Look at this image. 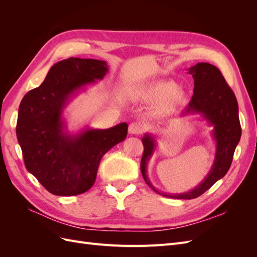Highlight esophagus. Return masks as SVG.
<instances>
[{
    "mask_svg": "<svg viewBox=\"0 0 257 257\" xmlns=\"http://www.w3.org/2000/svg\"><path fill=\"white\" fill-rule=\"evenodd\" d=\"M143 131H144V125H143L142 123L133 122V123H131L130 125H128V133L132 134V135L141 134Z\"/></svg>",
    "mask_w": 257,
    "mask_h": 257,
    "instance_id": "34e87169",
    "label": "esophagus"
}]
</instances>
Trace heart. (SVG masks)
I'll list each match as a JSON object with an SVG mask.
<instances>
[{
    "label": "heart",
    "instance_id": "obj_1",
    "mask_svg": "<svg viewBox=\"0 0 257 257\" xmlns=\"http://www.w3.org/2000/svg\"><path fill=\"white\" fill-rule=\"evenodd\" d=\"M185 92L177 87V83L172 80H159L139 88L134 93V98L142 103L158 102L159 111L173 110L183 104Z\"/></svg>",
    "mask_w": 257,
    "mask_h": 257
}]
</instances>
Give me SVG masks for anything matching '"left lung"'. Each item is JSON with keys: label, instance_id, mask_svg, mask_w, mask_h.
I'll use <instances>...</instances> for the list:
<instances>
[{"label": "left lung", "instance_id": "left-lung-1", "mask_svg": "<svg viewBox=\"0 0 257 257\" xmlns=\"http://www.w3.org/2000/svg\"><path fill=\"white\" fill-rule=\"evenodd\" d=\"M188 74L192 75L194 79V93L181 115L199 114L212 127L211 137L215 143V154L208 175L197 186L188 192L172 194L158 190L147 175L148 163L157 149V136L146 133L142 138L145 149L141 169L146 183L160 195L178 199H193L200 196L226 175L241 137L237 99L219 69L209 63H198L188 68Z\"/></svg>", "mask_w": 257, "mask_h": 257}]
</instances>
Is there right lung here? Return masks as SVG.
<instances>
[{"mask_svg":"<svg viewBox=\"0 0 257 257\" xmlns=\"http://www.w3.org/2000/svg\"><path fill=\"white\" fill-rule=\"evenodd\" d=\"M108 71L102 60L60 61L21 100L16 133L26 167L53 195L74 196L91 189L104 154L126 138V122L105 130L85 125L71 133L63 115L73 98Z\"/></svg>","mask_w":257,"mask_h":257,"instance_id":"obj_1","label":"right lung"}]
</instances>
